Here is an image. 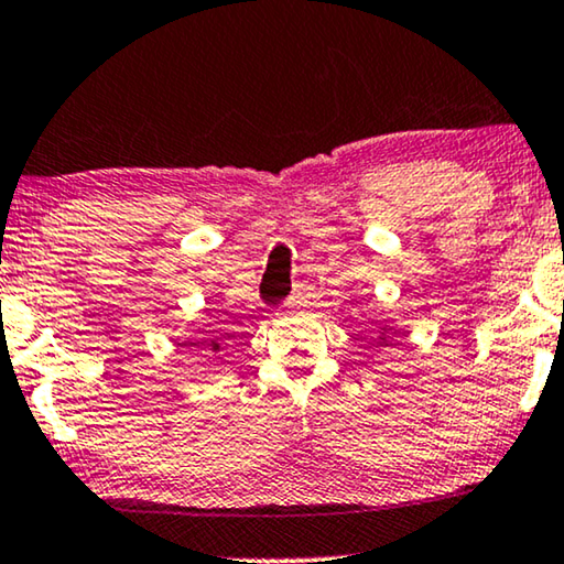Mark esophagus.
I'll return each instance as SVG.
<instances>
[{"label": "esophagus", "mask_w": 564, "mask_h": 564, "mask_svg": "<svg viewBox=\"0 0 564 564\" xmlns=\"http://www.w3.org/2000/svg\"><path fill=\"white\" fill-rule=\"evenodd\" d=\"M303 303H305V295L300 290H295L290 295V300H288V307H297V305H303Z\"/></svg>", "instance_id": "obj_1"}]
</instances>
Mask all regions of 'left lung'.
I'll return each instance as SVG.
<instances>
[{
    "label": "left lung",
    "mask_w": 564,
    "mask_h": 564,
    "mask_svg": "<svg viewBox=\"0 0 564 564\" xmlns=\"http://www.w3.org/2000/svg\"><path fill=\"white\" fill-rule=\"evenodd\" d=\"M377 336H380V344L382 346H392L398 341V330L392 326H380V330H377Z\"/></svg>",
    "instance_id": "1"
}]
</instances>
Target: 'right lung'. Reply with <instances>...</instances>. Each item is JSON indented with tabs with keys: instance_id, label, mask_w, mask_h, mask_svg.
<instances>
[{
	"instance_id": "right-lung-1",
	"label": "right lung",
	"mask_w": 564,
	"mask_h": 564,
	"mask_svg": "<svg viewBox=\"0 0 564 564\" xmlns=\"http://www.w3.org/2000/svg\"><path fill=\"white\" fill-rule=\"evenodd\" d=\"M210 349H213V351H220V344L215 341V338H210Z\"/></svg>"
}]
</instances>
